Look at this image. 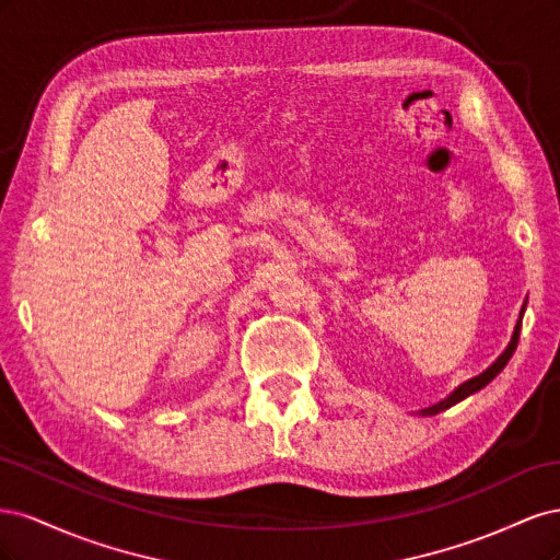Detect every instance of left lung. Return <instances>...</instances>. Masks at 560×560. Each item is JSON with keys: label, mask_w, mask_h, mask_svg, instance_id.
<instances>
[{"label": "left lung", "mask_w": 560, "mask_h": 560, "mask_svg": "<svg viewBox=\"0 0 560 560\" xmlns=\"http://www.w3.org/2000/svg\"><path fill=\"white\" fill-rule=\"evenodd\" d=\"M518 334H521V319H518V325H516V329H514V336H512V343H510V348H506V350L500 354V358L483 371V374L474 376L471 381L463 383V385L457 387L453 395H448L444 401H439L436 406H430V409L422 411V416H434V413H439V411H444V409H448V406H453V404H457V401H463L465 397H469V395L477 393V389L486 387V385H488L490 381H493V378L500 374V371L506 366V362L512 360V354H514V350H516V346H518Z\"/></svg>", "instance_id": "obj_1"}]
</instances>
